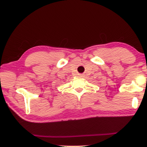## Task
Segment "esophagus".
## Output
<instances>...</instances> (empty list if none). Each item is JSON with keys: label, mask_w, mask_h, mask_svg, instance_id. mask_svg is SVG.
<instances>
[{"label": "esophagus", "mask_w": 147, "mask_h": 147, "mask_svg": "<svg viewBox=\"0 0 147 147\" xmlns=\"http://www.w3.org/2000/svg\"><path fill=\"white\" fill-rule=\"evenodd\" d=\"M82 76H83L82 74H79V76H80V77H82Z\"/></svg>", "instance_id": "1"}]
</instances>
